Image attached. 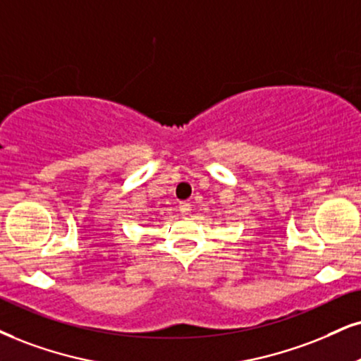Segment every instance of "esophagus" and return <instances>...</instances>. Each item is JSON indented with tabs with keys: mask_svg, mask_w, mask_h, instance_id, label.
I'll return each mask as SVG.
<instances>
[{
	"mask_svg": "<svg viewBox=\"0 0 361 361\" xmlns=\"http://www.w3.org/2000/svg\"><path fill=\"white\" fill-rule=\"evenodd\" d=\"M179 211H180L184 216H188L189 212H190V204H189V202H180V204H179Z\"/></svg>",
	"mask_w": 361,
	"mask_h": 361,
	"instance_id": "1",
	"label": "esophagus"
}]
</instances>
